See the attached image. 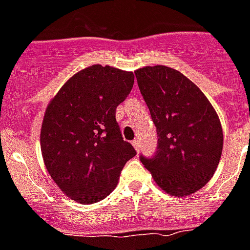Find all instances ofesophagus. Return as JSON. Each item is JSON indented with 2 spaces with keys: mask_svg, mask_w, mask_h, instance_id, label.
<instances>
[{
  "mask_svg": "<svg viewBox=\"0 0 250 250\" xmlns=\"http://www.w3.org/2000/svg\"><path fill=\"white\" fill-rule=\"evenodd\" d=\"M133 146H134V148H135V150H137V152H139V149H140L139 139H134L133 140Z\"/></svg>",
  "mask_w": 250,
  "mask_h": 250,
  "instance_id": "esophagus-1",
  "label": "esophagus"
}]
</instances>
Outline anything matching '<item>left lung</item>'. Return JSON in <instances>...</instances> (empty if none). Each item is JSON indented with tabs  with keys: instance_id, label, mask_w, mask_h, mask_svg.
Listing matches in <instances>:
<instances>
[{
	"instance_id": "obj_1",
	"label": "left lung",
	"mask_w": 250,
	"mask_h": 250,
	"mask_svg": "<svg viewBox=\"0 0 250 250\" xmlns=\"http://www.w3.org/2000/svg\"><path fill=\"white\" fill-rule=\"evenodd\" d=\"M140 93L157 129V150L140 156L156 184L175 197L193 194L217 168L224 134L207 97L180 71L164 65L135 71Z\"/></svg>"
}]
</instances>
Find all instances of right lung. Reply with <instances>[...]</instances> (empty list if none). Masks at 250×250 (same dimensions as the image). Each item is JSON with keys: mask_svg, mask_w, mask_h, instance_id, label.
Here are the masks:
<instances>
[{"mask_svg": "<svg viewBox=\"0 0 250 250\" xmlns=\"http://www.w3.org/2000/svg\"><path fill=\"white\" fill-rule=\"evenodd\" d=\"M133 85L131 71L92 65L71 76L47 106L41 129L43 161L73 201L104 199L137 154L116 121L117 106Z\"/></svg>", "mask_w": 250, "mask_h": 250, "instance_id": "1", "label": "right lung"}]
</instances>
